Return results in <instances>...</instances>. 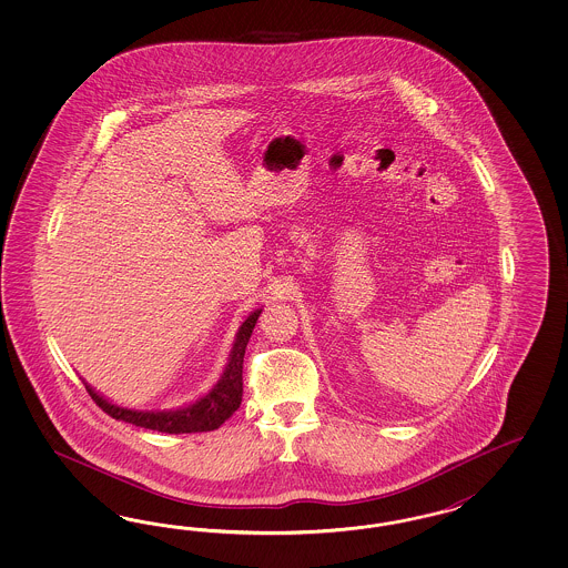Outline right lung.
<instances>
[{"instance_id":"1","label":"right lung","mask_w":568,"mask_h":568,"mask_svg":"<svg viewBox=\"0 0 568 568\" xmlns=\"http://www.w3.org/2000/svg\"><path fill=\"white\" fill-rule=\"evenodd\" d=\"M262 308L254 310L243 323L235 335V344L229 354V362L224 366L223 375L219 383L207 392L206 396L200 397L197 402L187 404L176 410H131L121 408L105 397L100 396L91 385H87V394L102 408L103 413L110 414L116 420L131 423L143 429L160 430V433H202V430L219 429L229 416L240 408L241 396H243V356L245 347L252 337V331L256 327Z\"/></svg>"}]
</instances>
